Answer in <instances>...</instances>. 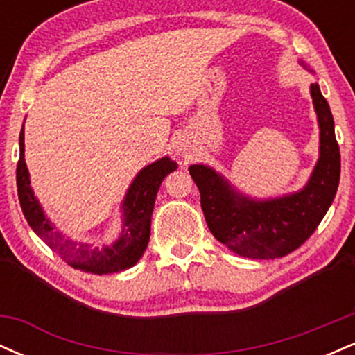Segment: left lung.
<instances>
[{
  "instance_id": "8db88e82",
  "label": "left lung",
  "mask_w": 355,
  "mask_h": 355,
  "mask_svg": "<svg viewBox=\"0 0 355 355\" xmlns=\"http://www.w3.org/2000/svg\"><path fill=\"white\" fill-rule=\"evenodd\" d=\"M311 95L320 126V157L307 185L274 200H250L205 165L189 172L200 190V203L214 237L247 259H277L299 248L319 227L337 193L340 152L334 118L319 85Z\"/></svg>"
}]
</instances>
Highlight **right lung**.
Returning <instances> with one entry per match:
<instances>
[{
    "label": "right lung",
    "mask_w": 355,
    "mask_h": 355,
    "mask_svg": "<svg viewBox=\"0 0 355 355\" xmlns=\"http://www.w3.org/2000/svg\"><path fill=\"white\" fill-rule=\"evenodd\" d=\"M24 126V125H23ZM177 162L168 157L155 162L141 170L130 185L123 202V230L120 239L110 247H93L88 243L73 242L64 239L60 232L53 230L50 220L44 217L42 207L30 187V173L24 164V132L19 133V160L16 166V185L18 198L24 218L30 227L50 245L51 250L71 267L89 274H115L133 267L144 255L150 240V222L157 198V191L168 173L177 170Z\"/></svg>",
    "instance_id": "1"
}]
</instances>
